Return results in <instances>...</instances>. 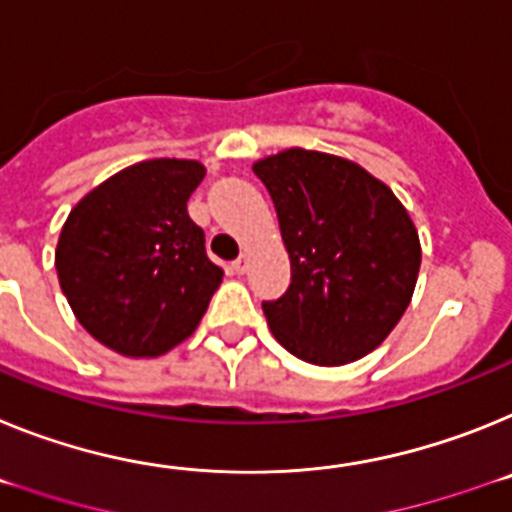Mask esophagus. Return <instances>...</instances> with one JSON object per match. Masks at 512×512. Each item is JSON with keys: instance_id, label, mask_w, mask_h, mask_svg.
Instances as JSON below:
<instances>
[{"instance_id": "1", "label": "esophagus", "mask_w": 512, "mask_h": 512, "mask_svg": "<svg viewBox=\"0 0 512 512\" xmlns=\"http://www.w3.org/2000/svg\"><path fill=\"white\" fill-rule=\"evenodd\" d=\"M247 262H250V260H247V255L237 257V260L231 262V270H234V273H237V275H242L244 270H247Z\"/></svg>"}]
</instances>
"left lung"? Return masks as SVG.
<instances>
[{"label":"left lung","mask_w":512,"mask_h":512,"mask_svg":"<svg viewBox=\"0 0 512 512\" xmlns=\"http://www.w3.org/2000/svg\"><path fill=\"white\" fill-rule=\"evenodd\" d=\"M252 172L275 203L291 286L265 301L283 348L311 366H345L376 350L415 293L422 247L386 182L353 159L291 146Z\"/></svg>","instance_id":"obj_1"}]
</instances>
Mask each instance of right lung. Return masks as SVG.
<instances>
[{
    "label": "right lung",
    "mask_w": 512,
    "mask_h": 512,
    "mask_svg": "<svg viewBox=\"0 0 512 512\" xmlns=\"http://www.w3.org/2000/svg\"><path fill=\"white\" fill-rule=\"evenodd\" d=\"M198 159H146L115 172L71 208L56 275L84 330L126 358H159L201 324L224 270L206 255L188 198Z\"/></svg>",
    "instance_id": "1"
}]
</instances>
